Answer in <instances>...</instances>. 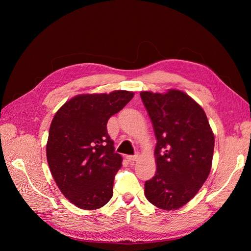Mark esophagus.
Returning <instances> with one entry per match:
<instances>
[{
	"label": "esophagus",
	"instance_id": "obj_1",
	"mask_svg": "<svg viewBox=\"0 0 251 251\" xmlns=\"http://www.w3.org/2000/svg\"><path fill=\"white\" fill-rule=\"evenodd\" d=\"M126 159H127V161L134 162V161H137L138 156H137V155H135V156H127V157H126Z\"/></svg>",
	"mask_w": 251,
	"mask_h": 251
}]
</instances>
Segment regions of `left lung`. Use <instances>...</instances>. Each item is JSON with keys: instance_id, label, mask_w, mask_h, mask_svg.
Masks as SVG:
<instances>
[{"instance_id": "1", "label": "left lung", "mask_w": 251, "mask_h": 251, "mask_svg": "<svg viewBox=\"0 0 251 251\" xmlns=\"http://www.w3.org/2000/svg\"><path fill=\"white\" fill-rule=\"evenodd\" d=\"M157 139L156 174L144 195L156 207L176 210L191 201L210 173L215 135L201 105L183 91L140 92Z\"/></svg>"}]
</instances>
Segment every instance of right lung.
Wrapping results in <instances>:
<instances>
[{
  "instance_id": "add662e5",
  "label": "right lung",
  "mask_w": 251,
  "mask_h": 251,
  "mask_svg": "<svg viewBox=\"0 0 251 251\" xmlns=\"http://www.w3.org/2000/svg\"><path fill=\"white\" fill-rule=\"evenodd\" d=\"M133 97L134 92L125 90L79 94L52 119L46 146L49 169L59 191L80 209H98L112 198L123 157L114 153L107 124Z\"/></svg>"
}]
</instances>
